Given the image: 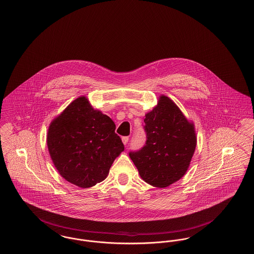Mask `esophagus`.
<instances>
[{"label":"esophagus","mask_w":254,"mask_h":254,"mask_svg":"<svg viewBox=\"0 0 254 254\" xmlns=\"http://www.w3.org/2000/svg\"><path fill=\"white\" fill-rule=\"evenodd\" d=\"M128 140H129V138H128L127 136H124V137H122V142L125 145L128 142Z\"/></svg>","instance_id":"obj_1"}]
</instances>
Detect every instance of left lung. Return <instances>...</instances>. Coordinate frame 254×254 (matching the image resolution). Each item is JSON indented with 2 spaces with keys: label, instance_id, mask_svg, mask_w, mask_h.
Returning a JSON list of instances; mask_svg holds the SVG:
<instances>
[{
  "label": "left lung",
  "instance_id": "left-lung-1",
  "mask_svg": "<svg viewBox=\"0 0 254 254\" xmlns=\"http://www.w3.org/2000/svg\"><path fill=\"white\" fill-rule=\"evenodd\" d=\"M146 142L129 157L145 183L164 188L182 179L192 160L196 137L193 123L179 107L162 95L158 105L145 114Z\"/></svg>",
  "mask_w": 254,
  "mask_h": 254
}]
</instances>
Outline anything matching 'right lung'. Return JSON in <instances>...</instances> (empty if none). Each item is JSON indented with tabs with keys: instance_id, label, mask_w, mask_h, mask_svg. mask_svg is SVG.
I'll use <instances>...</instances> for the list:
<instances>
[{
	"instance_id": "right-lung-1",
	"label": "right lung",
	"mask_w": 254,
	"mask_h": 254,
	"mask_svg": "<svg viewBox=\"0 0 254 254\" xmlns=\"http://www.w3.org/2000/svg\"><path fill=\"white\" fill-rule=\"evenodd\" d=\"M47 146L56 168L67 182L89 188L103 182L124 151L115 124L78 97L51 123Z\"/></svg>"
}]
</instances>
